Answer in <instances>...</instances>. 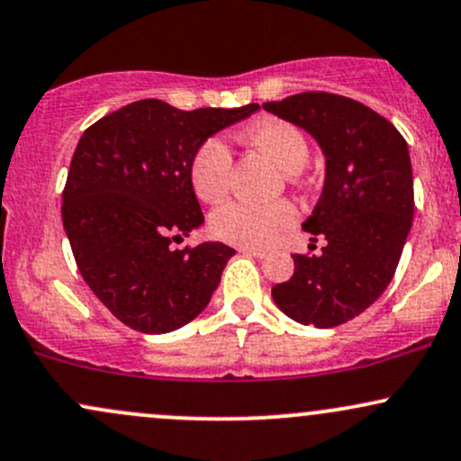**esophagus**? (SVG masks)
Wrapping results in <instances>:
<instances>
[{
    "mask_svg": "<svg viewBox=\"0 0 461 461\" xmlns=\"http://www.w3.org/2000/svg\"><path fill=\"white\" fill-rule=\"evenodd\" d=\"M240 253H245V256H253V258L267 256V251H264V249H256V247H240Z\"/></svg>",
    "mask_w": 461,
    "mask_h": 461,
    "instance_id": "obj_1",
    "label": "esophagus"
}]
</instances>
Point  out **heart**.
<instances>
[{"instance_id":"1","label":"heart","mask_w":461,"mask_h":461,"mask_svg":"<svg viewBox=\"0 0 461 461\" xmlns=\"http://www.w3.org/2000/svg\"><path fill=\"white\" fill-rule=\"evenodd\" d=\"M247 142L267 153L290 177L310 160V142L294 123L282 119H264L251 125ZM190 186L201 201L223 199L231 184V153L219 139H208L194 149L188 167ZM297 221V208L290 201L247 203L230 201L210 214V234L230 245L268 247Z\"/></svg>"}]
</instances>
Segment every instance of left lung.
Returning <instances> with one entry per match:
<instances>
[{
	"label": "left lung",
	"instance_id": "obj_1",
	"mask_svg": "<svg viewBox=\"0 0 461 461\" xmlns=\"http://www.w3.org/2000/svg\"><path fill=\"white\" fill-rule=\"evenodd\" d=\"M262 108L310 131L327 158L325 188L303 223L327 245L321 256L294 253V275L271 294L297 322L338 327L394 277L414 219L407 142L385 116L342 95L299 93Z\"/></svg>",
	"mask_w": 461,
	"mask_h": 461
}]
</instances>
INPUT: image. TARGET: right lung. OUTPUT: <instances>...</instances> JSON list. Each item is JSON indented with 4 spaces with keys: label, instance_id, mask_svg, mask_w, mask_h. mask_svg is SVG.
<instances>
[{
    "label": "right lung",
    "instance_id": "1",
    "mask_svg": "<svg viewBox=\"0 0 461 461\" xmlns=\"http://www.w3.org/2000/svg\"><path fill=\"white\" fill-rule=\"evenodd\" d=\"M260 108L177 110L140 99L82 134L62 190V225L95 297L142 333L179 330L208 305L234 249H173L203 223L190 158L214 131Z\"/></svg>",
    "mask_w": 461,
    "mask_h": 461
}]
</instances>
